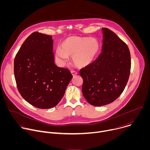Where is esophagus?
<instances>
[{"label":"esophagus","instance_id":"34e87169","mask_svg":"<svg viewBox=\"0 0 150 150\" xmlns=\"http://www.w3.org/2000/svg\"><path fill=\"white\" fill-rule=\"evenodd\" d=\"M71 74H72V75L74 76H75L76 75H77V72L76 71H71Z\"/></svg>","mask_w":150,"mask_h":150}]
</instances>
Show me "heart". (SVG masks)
I'll list each match as a JSON object with an SVG mask.
<instances>
[{"mask_svg":"<svg viewBox=\"0 0 150 150\" xmlns=\"http://www.w3.org/2000/svg\"><path fill=\"white\" fill-rule=\"evenodd\" d=\"M100 47V42L96 38L71 36L61 42L60 49L57 48L55 51V56L61 65L65 63L68 57L72 56L76 67L83 68L93 62Z\"/></svg>","mask_w":150,"mask_h":150,"instance_id":"obj_1","label":"heart"}]
</instances>
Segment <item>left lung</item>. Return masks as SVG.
Masks as SVG:
<instances>
[{"label": "left lung", "mask_w": 150, "mask_h": 150, "mask_svg": "<svg viewBox=\"0 0 150 150\" xmlns=\"http://www.w3.org/2000/svg\"><path fill=\"white\" fill-rule=\"evenodd\" d=\"M102 52L89 65L79 71L82 92L91 105L101 106L116 100L129 79L131 60L129 49L113 31L102 28Z\"/></svg>", "instance_id": "left-lung-1"}]
</instances>
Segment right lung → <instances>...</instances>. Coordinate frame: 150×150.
Masks as SVG:
<instances>
[{
    "label": "right lung",
    "instance_id": "right-lung-1",
    "mask_svg": "<svg viewBox=\"0 0 150 150\" xmlns=\"http://www.w3.org/2000/svg\"><path fill=\"white\" fill-rule=\"evenodd\" d=\"M52 36L34 32L24 42L14 60V75L23 98L40 109L56 106L73 78L67 68L54 64Z\"/></svg>",
    "mask_w": 150,
    "mask_h": 150
}]
</instances>
